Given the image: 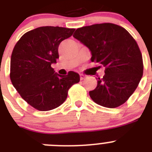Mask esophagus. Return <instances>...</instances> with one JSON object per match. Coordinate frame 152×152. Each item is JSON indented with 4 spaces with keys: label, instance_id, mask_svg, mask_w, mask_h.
<instances>
[{
    "label": "esophagus",
    "instance_id": "esophagus-1",
    "mask_svg": "<svg viewBox=\"0 0 152 152\" xmlns=\"http://www.w3.org/2000/svg\"><path fill=\"white\" fill-rule=\"evenodd\" d=\"M86 77H87V76H86V75H83V74H80V79L81 80H84V79L86 78Z\"/></svg>",
    "mask_w": 152,
    "mask_h": 152
}]
</instances>
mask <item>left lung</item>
Wrapping results in <instances>:
<instances>
[{
    "instance_id": "8db88e82",
    "label": "left lung",
    "mask_w": 152,
    "mask_h": 152,
    "mask_svg": "<svg viewBox=\"0 0 152 152\" xmlns=\"http://www.w3.org/2000/svg\"><path fill=\"white\" fill-rule=\"evenodd\" d=\"M73 36L90 49L91 61L105 67L103 78L98 77L96 88L89 92L91 99L108 108L127 101L139 85L144 68L133 37L126 29L110 23L78 28Z\"/></svg>"
}]
</instances>
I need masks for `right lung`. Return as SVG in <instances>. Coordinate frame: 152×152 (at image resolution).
Returning a JSON list of instances; mask_svg holds the SVG:
<instances>
[{"mask_svg": "<svg viewBox=\"0 0 152 152\" xmlns=\"http://www.w3.org/2000/svg\"><path fill=\"white\" fill-rule=\"evenodd\" d=\"M75 29L41 26L21 36L10 58V77L21 97L39 111L53 110L62 104L68 91L80 81L75 72L67 75L55 73L52 68L58 56V45Z\"/></svg>", "mask_w": 152, "mask_h": 152, "instance_id": "right-lung-1", "label": "right lung"}]
</instances>
